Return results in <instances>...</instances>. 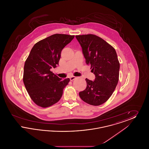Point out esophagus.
Instances as JSON below:
<instances>
[{"label": "esophagus", "instance_id": "34e87169", "mask_svg": "<svg viewBox=\"0 0 149 149\" xmlns=\"http://www.w3.org/2000/svg\"><path fill=\"white\" fill-rule=\"evenodd\" d=\"M76 79V77H74V76H72V77H70V80H71V81H72V80H74V79Z\"/></svg>", "mask_w": 149, "mask_h": 149}]
</instances>
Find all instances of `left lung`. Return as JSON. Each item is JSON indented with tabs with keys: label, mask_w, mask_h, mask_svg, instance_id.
Returning <instances> with one entry per match:
<instances>
[{
	"label": "left lung",
	"mask_w": 149,
	"mask_h": 149,
	"mask_svg": "<svg viewBox=\"0 0 149 149\" xmlns=\"http://www.w3.org/2000/svg\"><path fill=\"white\" fill-rule=\"evenodd\" d=\"M80 43L86 63L95 75L94 81L86 79V87L79 92L80 98L88 104L99 106L113 94L119 78L120 63L113 47L94 35L75 36Z\"/></svg>",
	"instance_id": "left-lung-1"
}]
</instances>
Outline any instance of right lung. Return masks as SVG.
I'll return each mask as SVG.
<instances>
[{
  "label": "right lung",
  "instance_id": "right-lung-1",
  "mask_svg": "<svg viewBox=\"0 0 149 149\" xmlns=\"http://www.w3.org/2000/svg\"><path fill=\"white\" fill-rule=\"evenodd\" d=\"M74 36L55 34L36 43L27 58L23 83L31 98L38 106L46 108L61 98L70 79H62L51 71L58 65L61 51Z\"/></svg>",
  "mask_w": 149,
  "mask_h": 149
}]
</instances>
